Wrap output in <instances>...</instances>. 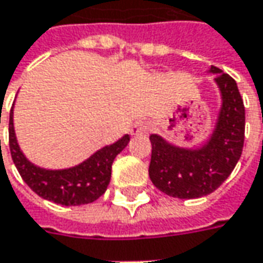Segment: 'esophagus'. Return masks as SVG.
Listing matches in <instances>:
<instances>
[{"label":"esophagus","instance_id":"esophagus-1","mask_svg":"<svg viewBox=\"0 0 263 263\" xmlns=\"http://www.w3.org/2000/svg\"><path fill=\"white\" fill-rule=\"evenodd\" d=\"M149 129V125L145 121H137L131 126V134L132 135H141V134H145Z\"/></svg>","mask_w":263,"mask_h":263}]
</instances>
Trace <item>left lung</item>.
Returning a JSON list of instances; mask_svg holds the SVG:
<instances>
[{"label":"left lung","mask_w":263,"mask_h":263,"mask_svg":"<svg viewBox=\"0 0 263 263\" xmlns=\"http://www.w3.org/2000/svg\"><path fill=\"white\" fill-rule=\"evenodd\" d=\"M215 83L221 91V110L210 141L201 148H180L157 134L149 135L148 175L154 186L168 196L194 199L214 192L230 176L245 142V104L233 78L217 67Z\"/></svg>","instance_id":"obj_1"}]
</instances>
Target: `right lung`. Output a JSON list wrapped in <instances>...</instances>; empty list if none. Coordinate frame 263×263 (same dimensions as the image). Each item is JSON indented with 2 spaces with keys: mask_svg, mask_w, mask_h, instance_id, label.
<instances>
[{
  "mask_svg": "<svg viewBox=\"0 0 263 263\" xmlns=\"http://www.w3.org/2000/svg\"><path fill=\"white\" fill-rule=\"evenodd\" d=\"M8 141L14 164L33 192L43 199L69 206L95 202L106 192L112 175V163L115 157L128 145L129 135H123L112 145H106L96 151L91 157L78 166L62 170L37 167L24 157L14 134L13 109L10 114Z\"/></svg>",
  "mask_w": 263,
  "mask_h": 263,
  "instance_id": "add662e5",
  "label": "right lung"
}]
</instances>
